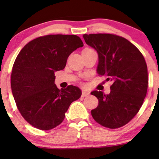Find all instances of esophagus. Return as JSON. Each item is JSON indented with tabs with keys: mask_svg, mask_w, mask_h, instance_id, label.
Masks as SVG:
<instances>
[{
	"mask_svg": "<svg viewBox=\"0 0 159 159\" xmlns=\"http://www.w3.org/2000/svg\"><path fill=\"white\" fill-rule=\"evenodd\" d=\"M90 95V93L88 92V91H85V90H82V97H86L88 96V95Z\"/></svg>",
	"mask_w": 159,
	"mask_h": 159,
	"instance_id": "1",
	"label": "esophagus"
}]
</instances>
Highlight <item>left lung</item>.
<instances>
[{"label":"left lung","instance_id":"1","mask_svg":"<svg viewBox=\"0 0 159 159\" xmlns=\"http://www.w3.org/2000/svg\"><path fill=\"white\" fill-rule=\"evenodd\" d=\"M87 45L98 55L97 73L113 84L105 95L94 90L98 106L91 111L100 125L116 129L127 125L138 114L148 89V68L140 51L127 39L112 34H83Z\"/></svg>","mask_w":159,"mask_h":159}]
</instances>
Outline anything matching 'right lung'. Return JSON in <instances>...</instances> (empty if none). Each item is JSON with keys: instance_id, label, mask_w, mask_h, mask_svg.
Wrapping results in <instances>:
<instances>
[{"instance_id": "1", "label": "right lung", "mask_w": 159, "mask_h": 159, "mask_svg": "<svg viewBox=\"0 0 159 159\" xmlns=\"http://www.w3.org/2000/svg\"><path fill=\"white\" fill-rule=\"evenodd\" d=\"M82 46L77 35L49 34L34 39L19 52L11 86L19 112L32 126L42 130L57 127L70 104L81 96L76 86L59 90L55 72L64 69L69 55Z\"/></svg>"}]
</instances>
